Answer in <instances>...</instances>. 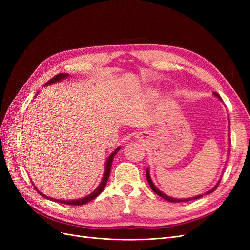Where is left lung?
I'll return each instance as SVG.
<instances>
[{"mask_svg": "<svg viewBox=\"0 0 250 250\" xmlns=\"http://www.w3.org/2000/svg\"><path fill=\"white\" fill-rule=\"evenodd\" d=\"M215 96H217L218 98H220L219 97V95L217 94V93H215ZM230 151V150H229ZM146 175H147V180H148V183H149V186H150V188H152V191L154 192V193H156L158 196H161V197H163L164 199H166L167 201H170V202H181V201H190V200H195V199H198V198H201L202 196H204V195H207V194H209V193H211V192H214L216 188H218V186H219V184H220V180H219V183L216 185V187L214 188H211V190H209L208 192H207L206 194H201V195H198V196H196V197H192V198H188V199H175V198H172V197H169V196H167V195H165L164 193H162L161 191H158L157 188H156V187L153 185V183H152V180H151V178H150V175H149V171H148V169H147V172H146Z\"/></svg>", "mask_w": 250, "mask_h": 250, "instance_id": "8db88e82", "label": "left lung"}]
</instances>
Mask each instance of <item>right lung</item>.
<instances>
[{"mask_svg": "<svg viewBox=\"0 0 250 250\" xmlns=\"http://www.w3.org/2000/svg\"><path fill=\"white\" fill-rule=\"evenodd\" d=\"M67 76H69V75H67V74H62V73L57 74V75H55V76L53 77L52 79H50V80H49V81H48L44 85L52 84V83H55V82H57V81H59V80H62V79H63V78L67 77ZM119 150H120V147H118V148H117L115 151H113V152L109 155L108 160H107V162H106V168H105L104 176H103V178H102V180H101V183H100L99 187H98L92 194H89L88 196H86V197H84V198H81V199H78V200H58V199H53V198L47 197L46 195H43L42 193H41L39 190H37V188H35V190L37 191V193H40V195H42V197H44V198H48V199H50V200H52V201H55V202L64 203V204H69V206H82V204H85V203H87L88 201L95 199V198L97 197V196L99 195V194L103 191V188H105V186H106V183H107L108 177H109V174H110V169H111V165H112L113 156H115V155L117 154V152H118Z\"/></svg>", "mask_w": 250, "mask_h": 250, "instance_id": "obj_1", "label": "right lung"}]
</instances>
